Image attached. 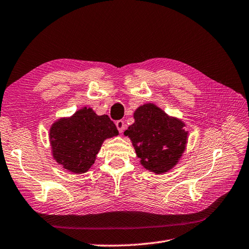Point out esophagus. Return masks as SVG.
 <instances>
[{
	"mask_svg": "<svg viewBox=\"0 0 249 249\" xmlns=\"http://www.w3.org/2000/svg\"><path fill=\"white\" fill-rule=\"evenodd\" d=\"M115 124H116V127L118 129L119 133H123V132L124 131V129H125V124H124V120H117V122L115 123Z\"/></svg>",
	"mask_w": 249,
	"mask_h": 249,
	"instance_id": "34e87169",
	"label": "esophagus"
}]
</instances>
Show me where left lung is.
<instances>
[{"label": "left lung", "mask_w": 249, "mask_h": 249, "mask_svg": "<svg viewBox=\"0 0 249 249\" xmlns=\"http://www.w3.org/2000/svg\"><path fill=\"white\" fill-rule=\"evenodd\" d=\"M134 119L124 134L131 139L141 165L156 175L168 172L186 149L185 123L169 116L153 103L143 104L135 110Z\"/></svg>", "instance_id": "1"}]
</instances>
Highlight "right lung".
I'll list each match as a JSON object with an SVG mask.
<instances>
[{
    "label": "right lung",
    "instance_id": "add662e5",
    "mask_svg": "<svg viewBox=\"0 0 249 249\" xmlns=\"http://www.w3.org/2000/svg\"><path fill=\"white\" fill-rule=\"evenodd\" d=\"M118 135L108 115H97L84 107L71 117H61L51 125L49 137L53 158L67 171L81 175L89 170L103 142Z\"/></svg>",
    "mask_w": 249,
    "mask_h": 249
}]
</instances>
